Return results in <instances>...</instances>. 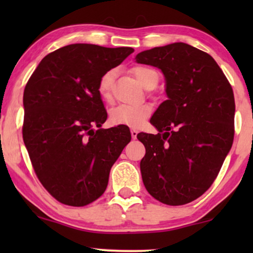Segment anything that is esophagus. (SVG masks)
<instances>
[{
  "label": "esophagus",
  "instance_id": "esophagus-1",
  "mask_svg": "<svg viewBox=\"0 0 253 253\" xmlns=\"http://www.w3.org/2000/svg\"><path fill=\"white\" fill-rule=\"evenodd\" d=\"M137 134H138V131H137V130H134V129L131 130V137H132L133 139H136Z\"/></svg>",
  "mask_w": 253,
  "mask_h": 253
}]
</instances>
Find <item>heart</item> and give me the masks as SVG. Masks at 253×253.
I'll return each instance as SVG.
<instances>
[{
    "instance_id": "1",
    "label": "heart",
    "mask_w": 253,
    "mask_h": 253,
    "mask_svg": "<svg viewBox=\"0 0 253 253\" xmlns=\"http://www.w3.org/2000/svg\"><path fill=\"white\" fill-rule=\"evenodd\" d=\"M132 74L137 81L147 88L152 83H158L159 75L153 69L137 65L132 68ZM116 77L115 69H109L103 72L98 83V92L100 96L106 101L112 98V88L114 79ZM152 114V107L147 103L140 105H121L110 112L109 119L114 126H127L131 127H138L146 121Z\"/></svg>"
}]
</instances>
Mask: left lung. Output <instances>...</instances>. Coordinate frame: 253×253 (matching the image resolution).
<instances>
[{
    "label": "left lung",
    "mask_w": 253,
    "mask_h": 253,
    "mask_svg": "<svg viewBox=\"0 0 253 253\" xmlns=\"http://www.w3.org/2000/svg\"><path fill=\"white\" fill-rule=\"evenodd\" d=\"M138 63L161 69L168 100L138 133L140 171L148 193L170 206L191 203L215 181L234 140L235 99L223 71L205 51L183 42L141 51Z\"/></svg>",
    "instance_id": "1"
}]
</instances>
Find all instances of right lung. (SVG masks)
<instances>
[{
    "mask_svg": "<svg viewBox=\"0 0 253 253\" xmlns=\"http://www.w3.org/2000/svg\"><path fill=\"white\" fill-rule=\"evenodd\" d=\"M131 53L130 47L69 44L44 56L25 86L24 144L40 183L64 205L86 206L101 197L130 143L126 126L100 129L107 112L98 83Z\"/></svg>",
    "mask_w": 253,
    "mask_h": 253,
    "instance_id": "add662e5",
    "label": "right lung"
}]
</instances>
